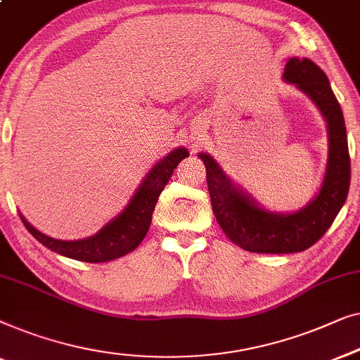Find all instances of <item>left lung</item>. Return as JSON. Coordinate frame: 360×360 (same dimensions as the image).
I'll return each instance as SVG.
<instances>
[{"mask_svg":"<svg viewBox=\"0 0 360 360\" xmlns=\"http://www.w3.org/2000/svg\"><path fill=\"white\" fill-rule=\"evenodd\" d=\"M283 79L310 98L328 127V163L315 199L293 214L264 210L250 194L226 176L207 153H199L207 171L212 209L230 241L251 252L287 255L300 252L325 235L346 202L351 184L346 124L325 72L308 58L293 57L283 70Z\"/></svg>","mask_w":360,"mask_h":360,"instance_id":"8db88e82","label":"left lung"}]
</instances>
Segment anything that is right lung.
I'll use <instances>...</instances> for the list:
<instances>
[{
    "label": "right lung",
    "instance_id": "obj_1",
    "mask_svg": "<svg viewBox=\"0 0 360 360\" xmlns=\"http://www.w3.org/2000/svg\"><path fill=\"white\" fill-rule=\"evenodd\" d=\"M186 156H189V151L184 146H181V148H176L169 155H166L163 160H160L141 181L127 207L96 235L84 238V240H55V238H50L34 229L24 219L22 214H19V217H21L22 224L30 235L53 252L84 262H105L117 259V257L129 255L143 241L146 231L150 229L151 215H153L161 191L168 184L176 166Z\"/></svg>",
    "mask_w": 360,
    "mask_h": 360
}]
</instances>
